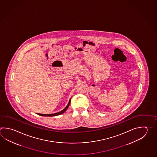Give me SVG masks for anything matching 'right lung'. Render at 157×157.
<instances>
[{"instance_id": "add662e5", "label": "right lung", "mask_w": 157, "mask_h": 157, "mask_svg": "<svg viewBox=\"0 0 157 157\" xmlns=\"http://www.w3.org/2000/svg\"><path fill=\"white\" fill-rule=\"evenodd\" d=\"M71 98L70 101H69V103H68L67 106L65 107V108H64V109L62 110V111H60V112H59L56 113H54V114H40V113H38V114L39 115V116H44V117H53V116H58V115H60V114H63V113L64 112H65V111L67 110V109H68V108L69 107V106L70 103H71Z\"/></svg>"}]
</instances>
